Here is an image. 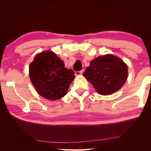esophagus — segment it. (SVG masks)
Listing matches in <instances>:
<instances>
[{"label":"esophagus","mask_w":151,"mask_h":151,"mask_svg":"<svg viewBox=\"0 0 151 151\" xmlns=\"http://www.w3.org/2000/svg\"><path fill=\"white\" fill-rule=\"evenodd\" d=\"M83 71L81 70V71H76L75 72V76H79V75H81L82 74H83Z\"/></svg>","instance_id":"obj_1"}]
</instances>
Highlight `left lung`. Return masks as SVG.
I'll return each mask as SVG.
<instances>
[{"label": "left lung", "instance_id": "left-lung-1", "mask_svg": "<svg viewBox=\"0 0 151 151\" xmlns=\"http://www.w3.org/2000/svg\"><path fill=\"white\" fill-rule=\"evenodd\" d=\"M83 76L99 94L109 95L123 86L128 77V67L115 56L103 55L91 61Z\"/></svg>", "mask_w": 151, "mask_h": 151}]
</instances>
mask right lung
Listing matches in <instances>:
<instances>
[{"label": "right lung", "instance_id": "right-lung-1", "mask_svg": "<svg viewBox=\"0 0 151 151\" xmlns=\"http://www.w3.org/2000/svg\"><path fill=\"white\" fill-rule=\"evenodd\" d=\"M29 76L40 96L55 101L66 95L75 78V73L65 68L63 61L55 53L48 50L36 55L30 64Z\"/></svg>", "mask_w": 151, "mask_h": 151}]
</instances>
